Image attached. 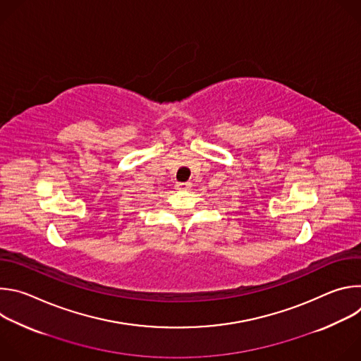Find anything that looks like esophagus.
Wrapping results in <instances>:
<instances>
[{"label":"esophagus","mask_w":361,"mask_h":361,"mask_svg":"<svg viewBox=\"0 0 361 361\" xmlns=\"http://www.w3.org/2000/svg\"><path fill=\"white\" fill-rule=\"evenodd\" d=\"M176 188L180 190V191H187V190L191 188V184L190 183H177Z\"/></svg>","instance_id":"34e87169"}]
</instances>
